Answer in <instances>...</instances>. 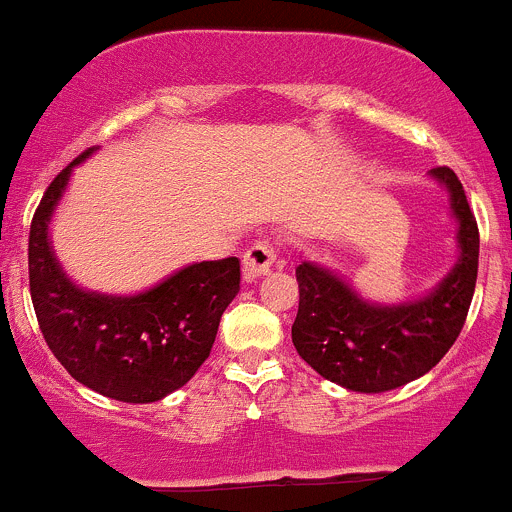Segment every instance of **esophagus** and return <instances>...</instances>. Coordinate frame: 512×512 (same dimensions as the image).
Masks as SVG:
<instances>
[{
    "label": "esophagus",
    "mask_w": 512,
    "mask_h": 512,
    "mask_svg": "<svg viewBox=\"0 0 512 512\" xmlns=\"http://www.w3.org/2000/svg\"><path fill=\"white\" fill-rule=\"evenodd\" d=\"M276 263V249H273L271 241H256L251 249H246L244 254V276L246 281H256L258 276L271 271V266Z\"/></svg>",
    "instance_id": "1"
}]
</instances>
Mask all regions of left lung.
Returning a JSON list of instances; mask_svg holds the SVG:
<instances>
[{
	"label": "left lung",
	"instance_id": "8db88e82",
	"mask_svg": "<svg viewBox=\"0 0 512 512\" xmlns=\"http://www.w3.org/2000/svg\"><path fill=\"white\" fill-rule=\"evenodd\" d=\"M428 176L448 194L458 258L421 298L373 303L321 263L296 266L293 346L313 371L348 391L386 393L426 376L453 346L468 316L478 278V224L463 184L448 166L430 169Z\"/></svg>",
	"mask_w": 512,
	"mask_h": 512
}]
</instances>
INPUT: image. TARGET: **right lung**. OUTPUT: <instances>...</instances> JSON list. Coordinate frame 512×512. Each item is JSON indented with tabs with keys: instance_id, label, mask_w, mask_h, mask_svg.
Wrapping results in <instances>:
<instances>
[{
	"instance_id": "right-lung-1",
	"label": "right lung",
	"mask_w": 512,
	"mask_h": 512,
	"mask_svg": "<svg viewBox=\"0 0 512 512\" xmlns=\"http://www.w3.org/2000/svg\"><path fill=\"white\" fill-rule=\"evenodd\" d=\"M84 151L49 184L29 231V291L44 341L91 391L154 403L186 386L209 358L219 321L241 283L239 258L189 263L146 291L99 293L67 276L49 224Z\"/></svg>"
}]
</instances>
